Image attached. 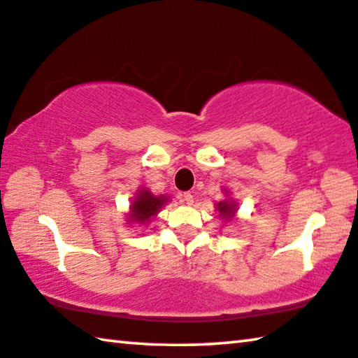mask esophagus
I'll return each mask as SVG.
<instances>
[{
  "label": "esophagus",
  "instance_id": "34e87169",
  "mask_svg": "<svg viewBox=\"0 0 358 358\" xmlns=\"http://www.w3.org/2000/svg\"><path fill=\"white\" fill-rule=\"evenodd\" d=\"M183 201H185V203H187V205H192L194 203V196L191 192H185L183 194Z\"/></svg>",
  "mask_w": 358,
  "mask_h": 358
}]
</instances>
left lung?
I'll list each match as a JSON object with an SVG mask.
<instances>
[{
	"label": "left lung",
	"mask_w": 358,
	"mask_h": 358,
	"mask_svg": "<svg viewBox=\"0 0 358 358\" xmlns=\"http://www.w3.org/2000/svg\"><path fill=\"white\" fill-rule=\"evenodd\" d=\"M222 191H224V196H226V199L216 203L217 216H220L224 222H232L237 220L238 203H237V201H234L232 194H230L227 187H224Z\"/></svg>",
	"instance_id": "8db88e82"
}]
</instances>
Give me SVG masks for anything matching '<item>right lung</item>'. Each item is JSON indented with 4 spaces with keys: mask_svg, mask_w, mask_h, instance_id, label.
Listing matches in <instances>:
<instances>
[{
    "mask_svg": "<svg viewBox=\"0 0 358 358\" xmlns=\"http://www.w3.org/2000/svg\"><path fill=\"white\" fill-rule=\"evenodd\" d=\"M171 201L169 196L164 194H159V196H155L148 187H142L136 192V197L131 201L129 211L126 213V224H137V226H147L151 220L159 213L161 208Z\"/></svg>",
    "mask_w": 358,
    "mask_h": 358,
    "instance_id": "obj_1",
    "label": "right lung"
}]
</instances>
